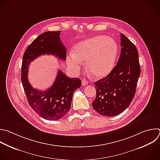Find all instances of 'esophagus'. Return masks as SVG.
Returning a JSON list of instances; mask_svg holds the SVG:
<instances>
[{"label": "esophagus", "mask_w": 160, "mask_h": 160, "mask_svg": "<svg viewBox=\"0 0 160 160\" xmlns=\"http://www.w3.org/2000/svg\"><path fill=\"white\" fill-rule=\"evenodd\" d=\"M88 81L87 80H85V79H83L82 80V85H83V86H85V85H88Z\"/></svg>", "instance_id": "obj_1"}]
</instances>
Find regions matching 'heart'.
<instances>
[{"label": "heart", "instance_id": "heart-1", "mask_svg": "<svg viewBox=\"0 0 160 160\" xmlns=\"http://www.w3.org/2000/svg\"><path fill=\"white\" fill-rule=\"evenodd\" d=\"M118 52L116 41L105 36H97L80 41L67 57L68 67L78 72L86 62L88 72L95 78L108 76L114 67Z\"/></svg>", "mask_w": 160, "mask_h": 160}]
</instances>
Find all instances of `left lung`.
Segmentation results:
<instances>
[{"label": "left lung", "instance_id": "1", "mask_svg": "<svg viewBox=\"0 0 160 160\" xmlns=\"http://www.w3.org/2000/svg\"><path fill=\"white\" fill-rule=\"evenodd\" d=\"M121 51L117 65L107 76L94 83L96 97L93 109L102 116L120 114L131 103L141 73L139 55L135 45L121 34Z\"/></svg>", "mask_w": 160, "mask_h": 160}]
</instances>
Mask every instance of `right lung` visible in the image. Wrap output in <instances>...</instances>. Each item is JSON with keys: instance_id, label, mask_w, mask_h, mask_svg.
<instances>
[{"instance_id": "add662e5", "label": "right lung", "mask_w": 160, "mask_h": 160, "mask_svg": "<svg viewBox=\"0 0 160 160\" xmlns=\"http://www.w3.org/2000/svg\"><path fill=\"white\" fill-rule=\"evenodd\" d=\"M60 32L48 31L38 36L26 48L21 67V81L29 105L39 116L51 121L62 118L70 111L73 93L81 87V80L70 78L59 70L52 86L41 91L32 88L28 73L31 62L42 55H52L60 60H66V49L60 40Z\"/></svg>"}]
</instances>
